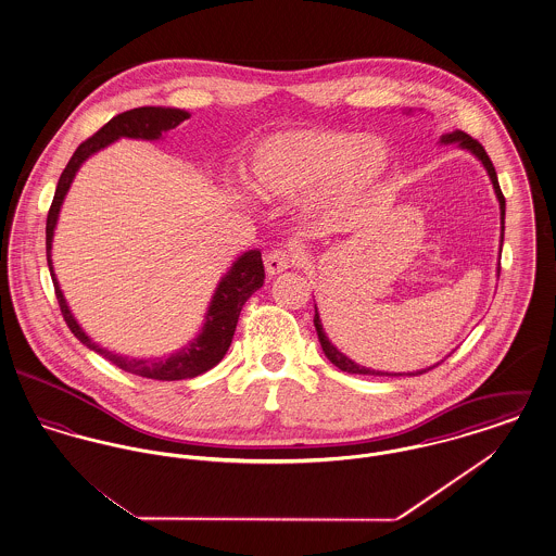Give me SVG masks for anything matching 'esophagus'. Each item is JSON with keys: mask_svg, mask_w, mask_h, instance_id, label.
<instances>
[{"mask_svg": "<svg viewBox=\"0 0 556 556\" xmlns=\"http://www.w3.org/2000/svg\"><path fill=\"white\" fill-rule=\"evenodd\" d=\"M295 263H298V254H295L293 250H283V248L273 250V252H268L265 256L266 273H268L270 277H273V275H279V273H283V270H288V268L295 265Z\"/></svg>", "mask_w": 556, "mask_h": 556, "instance_id": "1", "label": "esophagus"}]
</instances>
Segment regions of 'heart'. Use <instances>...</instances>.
Instances as JSON below:
<instances>
[{
	"label": "heart",
	"instance_id": "obj_1",
	"mask_svg": "<svg viewBox=\"0 0 556 556\" xmlns=\"http://www.w3.org/2000/svg\"><path fill=\"white\" fill-rule=\"evenodd\" d=\"M390 148L365 132L300 129L263 139L245 162L250 189L270 202H300L329 227H340L383 186Z\"/></svg>",
	"mask_w": 556,
	"mask_h": 556
}]
</instances>
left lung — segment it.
<instances>
[{"label": "left lung", "mask_w": 556, "mask_h": 556, "mask_svg": "<svg viewBox=\"0 0 556 556\" xmlns=\"http://www.w3.org/2000/svg\"><path fill=\"white\" fill-rule=\"evenodd\" d=\"M410 112H413V110H408V114H410ZM440 143H444V146L454 143V146H458L460 150L471 152V154H473V156L483 164V168H485V173H488V177H490V181H492V186H494V193H496V198H498V204H501V252H503L504 208H506V204H504L503 191H501V186H498V177H496V170H494L492 160H490V156L485 154L483 146H481L477 139H473L471 135H467V132H446V135H442V137H440ZM498 275H501V261H498ZM315 327H317L318 342H320V348H323L325 356L329 358V363H333L338 369L345 370V372H352V375H388V377H397V375H424L427 370L433 369V367H438V365H440V363H435L433 367H425V369L413 370V372H388V370L369 369V367H363V365L354 363L352 358H348V356H345L342 350H338L336 345L331 344V340L327 338V333H325V329H323L320 317H318L317 304H315Z\"/></svg>", "instance_id": "left-lung-1"}]
</instances>
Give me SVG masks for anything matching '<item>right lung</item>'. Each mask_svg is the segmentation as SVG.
<instances>
[{
	"label": "right lung",
	"instance_id": "obj_1",
	"mask_svg": "<svg viewBox=\"0 0 556 556\" xmlns=\"http://www.w3.org/2000/svg\"><path fill=\"white\" fill-rule=\"evenodd\" d=\"M189 116L191 114L187 110H179V108L143 106L132 108V110L114 116L112 121H108L100 131L80 143L77 152L73 154V159L68 160L66 168L62 170L60 181L55 186V193H53L52 206L48 212V225H46L48 266H50L53 288H55V298H58L64 320L71 327V331L75 333V338L79 340L80 344L87 345L89 350L102 354L118 369L139 375V377H148V379H160V381L191 379V377H198V375L211 370L223 361V356L227 354L231 340H233L241 306L248 302V298L254 291L261 290L265 283V266H263L261 250L243 252L236 258V263L229 266V270L220 277L216 290L212 293L208 311L204 313V325H202L200 333L189 344L179 348L170 356H162V358H129L125 354H116L108 348H102L98 342H93L80 327L79 320L73 315L64 293L60 290L58 277L53 273V231L58 225V216L62 211L64 198L73 186L85 160L91 159L93 154H98L100 150H104L110 143H114L123 137L159 141L164 132L179 127Z\"/></svg>",
	"mask_w": 556,
	"mask_h": 556
}]
</instances>
